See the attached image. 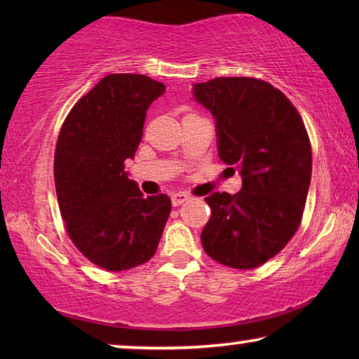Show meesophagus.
I'll return each instance as SVG.
<instances>
[{
	"label": "esophagus",
	"instance_id": "1",
	"mask_svg": "<svg viewBox=\"0 0 359 359\" xmlns=\"http://www.w3.org/2000/svg\"><path fill=\"white\" fill-rule=\"evenodd\" d=\"M188 199H189L188 194H184V193H175L173 196H171V204H173L175 208H176V205L184 204Z\"/></svg>",
	"mask_w": 359,
	"mask_h": 359
}]
</instances>
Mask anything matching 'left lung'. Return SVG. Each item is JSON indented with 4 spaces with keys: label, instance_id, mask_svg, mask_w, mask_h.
Returning a JSON list of instances; mask_svg holds the SVG:
<instances>
[{
    "label": "left lung",
    "instance_id": "obj_1",
    "mask_svg": "<svg viewBox=\"0 0 359 359\" xmlns=\"http://www.w3.org/2000/svg\"><path fill=\"white\" fill-rule=\"evenodd\" d=\"M194 97L212 112L219 156L242 175L237 194L205 198L210 214L204 252L225 266L266 263L297 232L312 175V149L302 117L286 95L248 76L196 83Z\"/></svg>",
    "mask_w": 359,
    "mask_h": 359
}]
</instances>
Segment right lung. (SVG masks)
<instances>
[{"instance_id":"add662e5","label":"right lung","mask_w":359,"mask_h":359,"mask_svg":"<svg viewBox=\"0 0 359 359\" xmlns=\"http://www.w3.org/2000/svg\"><path fill=\"white\" fill-rule=\"evenodd\" d=\"M165 85L145 75L112 73L63 121L53 176L68 237L96 266L124 271L149 262L171 212L166 194L145 198L127 178L147 109Z\"/></svg>"}]
</instances>
